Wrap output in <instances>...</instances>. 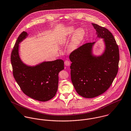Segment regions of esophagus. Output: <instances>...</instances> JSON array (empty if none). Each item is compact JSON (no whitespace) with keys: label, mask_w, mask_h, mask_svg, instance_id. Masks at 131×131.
Segmentation results:
<instances>
[{"label":"esophagus","mask_w":131,"mask_h":131,"mask_svg":"<svg viewBox=\"0 0 131 131\" xmlns=\"http://www.w3.org/2000/svg\"><path fill=\"white\" fill-rule=\"evenodd\" d=\"M64 64L66 66H70V61L69 60H66L64 61Z\"/></svg>","instance_id":"esophagus-1"}]
</instances>
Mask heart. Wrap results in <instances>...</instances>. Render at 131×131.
Segmentation results:
<instances>
[{
    "label": "heart",
    "mask_w": 131,
    "mask_h": 131,
    "mask_svg": "<svg viewBox=\"0 0 131 131\" xmlns=\"http://www.w3.org/2000/svg\"><path fill=\"white\" fill-rule=\"evenodd\" d=\"M72 34L69 48L71 51L77 49L83 42L85 35L83 28H79L75 30V28L72 26L66 27L61 31L60 36L57 38L58 43L60 46H63Z\"/></svg>",
    "instance_id": "1"
}]
</instances>
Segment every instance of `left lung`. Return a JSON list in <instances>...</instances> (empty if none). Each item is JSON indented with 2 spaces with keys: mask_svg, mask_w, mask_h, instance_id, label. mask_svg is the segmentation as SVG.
<instances>
[{
  "mask_svg": "<svg viewBox=\"0 0 131 131\" xmlns=\"http://www.w3.org/2000/svg\"><path fill=\"white\" fill-rule=\"evenodd\" d=\"M92 24L96 38L103 39V52L99 56L93 53V42L83 45L70 55L72 83L78 94L85 98L101 95L110 88L118 73L119 59V47L112 33L105 27Z\"/></svg>",
  "mask_w": 131,
  "mask_h": 131,
  "instance_id": "8db88e82",
  "label": "left lung"
}]
</instances>
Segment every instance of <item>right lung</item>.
Wrapping results in <instances>:
<instances>
[{"label": "right lung", "instance_id": "obj_1", "mask_svg": "<svg viewBox=\"0 0 131 131\" xmlns=\"http://www.w3.org/2000/svg\"><path fill=\"white\" fill-rule=\"evenodd\" d=\"M28 36L26 31L18 36L11 54L13 77L24 94L37 101L46 102L57 93L59 73L64 69L62 60L43 61L29 66L19 56V43Z\"/></svg>", "mask_w": 131, "mask_h": 131}]
</instances>
